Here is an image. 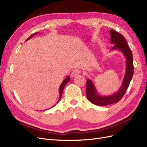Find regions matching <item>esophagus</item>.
Masks as SVG:
<instances>
[{
	"instance_id": "1",
	"label": "esophagus",
	"mask_w": 147,
	"mask_h": 147,
	"mask_svg": "<svg viewBox=\"0 0 147 147\" xmlns=\"http://www.w3.org/2000/svg\"><path fill=\"white\" fill-rule=\"evenodd\" d=\"M80 71L79 69H74L72 73H71V76H72L73 78H74L76 77L77 76H78V75H80Z\"/></svg>"
}]
</instances>
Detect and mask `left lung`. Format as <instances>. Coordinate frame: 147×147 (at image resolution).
I'll use <instances>...</instances> for the list:
<instances>
[{
  "label": "left lung",
  "mask_w": 147,
  "mask_h": 147,
  "mask_svg": "<svg viewBox=\"0 0 147 147\" xmlns=\"http://www.w3.org/2000/svg\"><path fill=\"white\" fill-rule=\"evenodd\" d=\"M111 43L114 44L111 50H119L122 53L126 59L125 73L122 81L121 86L118 91L110 96H101L97 91L96 86L93 82L88 79L86 82V96L91 103L96 106H103L117 103L125 94L127 88H129L130 82L132 78L134 67L133 65L132 53L128 47L125 38L120 33L111 30Z\"/></svg>",
  "instance_id": "1"
}]
</instances>
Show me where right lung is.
I'll use <instances>...</instances> for the list:
<instances>
[{
    "mask_svg": "<svg viewBox=\"0 0 147 147\" xmlns=\"http://www.w3.org/2000/svg\"><path fill=\"white\" fill-rule=\"evenodd\" d=\"M36 33H38V32L35 33L34 34H33V35H32L30 36L27 40H29V39H30L31 38H32L33 36H34L36 34ZM69 80H70V77H69V76H67L65 79V80H64V81L62 82V83L61 84V85H60L59 88V99H58V101H57V103H58L59 101L60 100V99H61V96H62V93H63V89H64V88H65V86L66 85V84L69 81ZM55 106H53V107H54Z\"/></svg>",
    "mask_w": 147,
    "mask_h": 147,
    "instance_id": "right-lung-1",
    "label": "right lung"
}]
</instances>
